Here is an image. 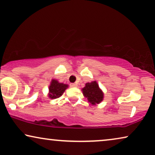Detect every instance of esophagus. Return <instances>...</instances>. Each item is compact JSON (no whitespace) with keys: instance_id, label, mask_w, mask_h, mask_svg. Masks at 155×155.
Returning a JSON list of instances; mask_svg holds the SVG:
<instances>
[{"instance_id":"1","label":"esophagus","mask_w":155,"mask_h":155,"mask_svg":"<svg viewBox=\"0 0 155 155\" xmlns=\"http://www.w3.org/2000/svg\"><path fill=\"white\" fill-rule=\"evenodd\" d=\"M71 86L76 88V87H77V84H71Z\"/></svg>"}]
</instances>
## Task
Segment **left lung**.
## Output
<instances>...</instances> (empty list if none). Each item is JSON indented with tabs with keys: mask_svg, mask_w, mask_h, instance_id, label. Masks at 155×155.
<instances>
[{
	"mask_svg": "<svg viewBox=\"0 0 155 155\" xmlns=\"http://www.w3.org/2000/svg\"><path fill=\"white\" fill-rule=\"evenodd\" d=\"M84 96L86 97L88 102L92 105L100 104L104 98V93L100 88L96 81L86 83L85 87L82 88Z\"/></svg>",
	"mask_w": 155,
	"mask_h": 155,
	"instance_id": "left-lung-1",
	"label": "left lung"
}]
</instances>
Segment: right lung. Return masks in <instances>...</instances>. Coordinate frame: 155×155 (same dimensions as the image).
<instances>
[{"label":"right lung","mask_w":155,"mask_h":155,"mask_svg":"<svg viewBox=\"0 0 155 155\" xmlns=\"http://www.w3.org/2000/svg\"><path fill=\"white\" fill-rule=\"evenodd\" d=\"M69 85L59 82L56 79H52L51 84L48 87V96L51 99H56L62 96V95L67 88H68Z\"/></svg>","instance_id":"add662e5"}]
</instances>
